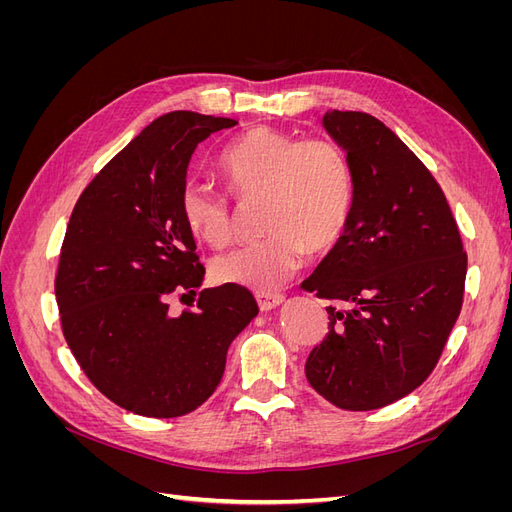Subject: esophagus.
Segmentation results:
<instances>
[{"mask_svg": "<svg viewBox=\"0 0 512 512\" xmlns=\"http://www.w3.org/2000/svg\"><path fill=\"white\" fill-rule=\"evenodd\" d=\"M284 301V294L280 292H256V303L262 312H269V309L277 307Z\"/></svg>", "mask_w": 512, "mask_h": 512, "instance_id": "esophagus-1", "label": "esophagus"}]
</instances>
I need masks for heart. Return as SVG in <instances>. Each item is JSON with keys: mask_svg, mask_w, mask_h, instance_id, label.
<instances>
[{"mask_svg": "<svg viewBox=\"0 0 512 512\" xmlns=\"http://www.w3.org/2000/svg\"><path fill=\"white\" fill-rule=\"evenodd\" d=\"M228 190L241 200L262 196V228L269 235L213 260L218 284L256 292L280 288L309 254L344 237L354 207V175L346 153L324 138H299L258 126L235 138L218 160ZM179 211L190 235L209 247L232 237L230 196L190 181Z\"/></svg>", "mask_w": 512, "mask_h": 512, "instance_id": "1", "label": "heart"}]
</instances>
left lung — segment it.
<instances>
[{
	"label": "left lung",
	"mask_w": 512,
	"mask_h": 512,
	"mask_svg": "<svg viewBox=\"0 0 512 512\" xmlns=\"http://www.w3.org/2000/svg\"><path fill=\"white\" fill-rule=\"evenodd\" d=\"M346 149L354 207L344 237L303 282L329 333L307 356L316 393L352 412L406 397L438 365L463 305L468 254L440 183L376 117L329 111Z\"/></svg>",
	"instance_id": "8db88e82"
}]
</instances>
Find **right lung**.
Masks as SVG:
<instances>
[{"mask_svg":"<svg viewBox=\"0 0 512 512\" xmlns=\"http://www.w3.org/2000/svg\"><path fill=\"white\" fill-rule=\"evenodd\" d=\"M235 119L158 117L89 181L70 215L55 297L61 331L96 389L141 416H183L218 389L226 352L258 314L252 292L218 286L170 314L205 277L179 196L196 147Z\"/></svg>","mask_w":512,"mask_h":512,"instance_id":"1","label":"right lung"}]
</instances>
